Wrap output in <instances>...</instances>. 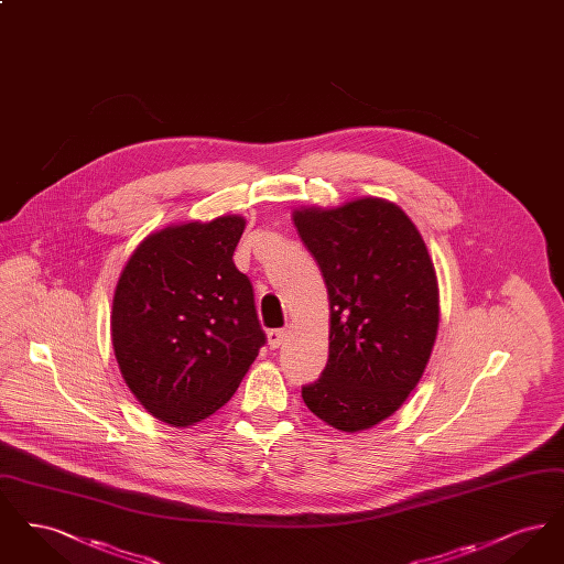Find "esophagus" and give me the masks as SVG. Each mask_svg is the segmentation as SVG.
<instances>
[{
  "mask_svg": "<svg viewBox=\"0 0 564 564\" xmlns=\"http://www.w3.org/2000/svg\"><path fill=\"white\" fill-rule=\"evenodd\" d=\"M288 329H270L269 332V345L272 349H279V347H283L285 345V340H288Z\"/></svg>",
  "mask_w": 564,
  "mask_h": 564,
  "instance_id": "1",
  "label": "esophagus"
}]
</instances>
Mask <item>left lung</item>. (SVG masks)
I'll return each mask as SVG.
<instances>
[{
    "mask_svg": "<svg viewBox=\"0 0 564 564\" xmlns=\"http://www.w3.org/2000/svg\"><path fill=\"white\" fill-rule=\"evenodd\" d=\"M292 219L329 300L327 366L302 400L334 430H372L402 408L430 364L440 288L427 245L400 205L376 196L297 207Z\"/></svg>",
    "mask_w": 564,
    "mask_h": 564,
    "instance_id": "1",
    "label": "left lung"
}]
</instances>
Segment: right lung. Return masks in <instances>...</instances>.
Here are the masks:
<instances>
[{
	"instance_id": "right-lung-1",
	"label": "right lung",
	"mask_w": 564,
	"mask_h": 564,
	"mask_svg": "<svg viewBox=\"0 0 564 564\" xmlns=\"http://www.w3.org/2000/svg\"><path fill=\"white\" fill-rule=\"evenodd\" d=\"M242 215L150 232L118 276L109 332L137 402L184 430L230 402L267 336L253 288L235 267Z\"/></svg>"
}]
</instances>
